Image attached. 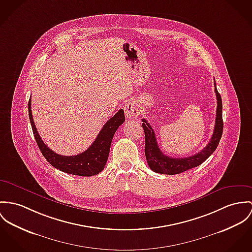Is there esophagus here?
Wrapping results in <instances>:
<instances>
[{
  "mask_svg": "<svg viewBox=\"0 0 252 252\" xmlns=\"http://www.w3.org/2000/svg\"><path fill=\"white\" fill-rule=\"evenodd\" d=\"M124 112L127 118H137L140 113V107L136 101H130L125 104Z\"/></svg>",
  "mask_w": 252,
  "mask_h": 252,
  "instance_id": "obj_1",
  "label": "esophagus"
}]
</instances>
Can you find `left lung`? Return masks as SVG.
<instances>
[{
	"label": "left lung",
	"mask_w": 252,
	"mask_h": 252,
	"mask_svg": "<svg viewBox=\"0 0 252 252\" xmlns=\"http://www.w3.org/2000/svg\"><path fill=\"white\" fill-rule=\"evenodd\" d=\"M215 92L218 100L217 107V115H216V124L213 132V136L211 137L206 147H204L200 152L195 155L186 157V158H171L169 156L164 155L158 145L154 130L147 122L146 119L142 118V128L144 130L145 135V157L149 167L157 173L160 174H179L186 170H189L192 167H196L200 165L204 160L208 159L213 152L217 149L220 140L222 136L223 130V121H222V101L220 94L218 92L216 82Z\"/></svg>",
	"instance_id": "1"
}]
</instances>
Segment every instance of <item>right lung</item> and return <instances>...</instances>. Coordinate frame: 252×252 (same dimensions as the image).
Returning a JSON list of instances; mask_svg holds the SVG:
<instances>
[{"instance_id": "right-lung-1", "label": "right lung", "mask_w": 252, "mask_h": 252, "mask_svg": "<svg viewBox=\"0 0 252 252\" xmlns=\"http://www.w3.org/2000/svg\"><path fill=\"white\" fill-rule=\"evenodd\" d=\"M31 99L28 104L29 117L36 143L46 160L57 169L79 176H92L101 172L108 160L111 143L118 127L125 121L124 111L120 110L103 126L92 145L83 153L75 156H63L51 150L39 136L33 122Z\"/></svg>"}]
</instances>
